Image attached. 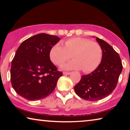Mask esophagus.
Instances as JSON below:
<instances>
[{
	"label": "esophagus",
	"mask_w": 130,
	"mask_h": 130,
	"mask_svg": "<svg viewBox=\"0 0 130 130\" xmlns=\"http://www.w3.org/2000/svg\"><path fill=\"white\" fill-rule=\"evenodd\" d=\"M63 74H64V75H69V74H70V72H63Z\"/></svg>",
	"instance_id": "esophagus-1"
}]
</instances>
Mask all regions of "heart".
I'll return each mask as SVG.
<instances>
[{"label":"heart","mask_w":130,"mask_h":130,"mask_svg":"<svg viewBox=\"0 0 130 130\" xmlns=\"http://www.w3.org/2000/svg\"><path fill=\"white\" fill-rule=\"evenodd\" d=\"M64 45L57 44L50 51V58L57 65H61L72 57L74 60L63 64L64 70L82 69L85 73L93 72L100 64L102 49L96 42L88 38L73 37L64 41Z\"/></svg>","instance_id":"b5f03b06"}]
</instances>
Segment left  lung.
Masks as SVG:
<instances>
[{
  "mask_svg": "<svg viewBox=\"0 0 130 130\" xmlns=\"http://www.w3.org/2000/svg\"><path fill=\"white\" fill-rule=\"evenodd\" d=\"M102 49V61L91 73L82 76L74 90L80 98L90 101H99L108 96L116 88L122 70L118 53L102 39L96 37Z\"/></svg>",
  "mask_w": 130,
  "mask_h": 130,
  "instance_id": "left-lung-1",
  "label": "left lung"
}]
</instances>
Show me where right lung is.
Masks as SVG:
<instances>
[{"label":"right lung","instance_id":"right-lung-1","mask_svg":"<svg viewBox=\"0 0 130 130\" xmlns=\"http://www.w3.org/2000/svg\"><path fill=\"white\" fill-rule=\"evenodd\" d=\"M60 40L41 33L21 43L10 68L12 87L19 95L29 101L40 100L54 91L63 73L51 61L50 51Z\"/></svg>","mask_w":130,"mask_h":130}]
</instances>
